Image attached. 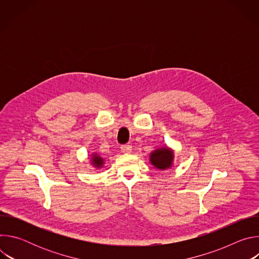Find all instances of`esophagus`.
<instances>
[{
  "label": "esophagus",
  "instance_id": "esophagus-1",
  "mask_svg": "<svg viewBox=\"0 0 259 259\" xmlns=\"http://www.w3.org/2000/svg\"><path fill=\"white\" fill-rule=\"evenodd\" d=\"M121 151L124 154H130L132 151V146L130 144H124L121 146Z\"/></svg>",
  "mask_w": 259,
  "mask_h": 259
}]
</instances>
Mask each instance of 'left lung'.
I'll return each instance as SVG.
<instances>
[{"mask_svg": "<svg viewBox=\"0 0 259 259\" xmlns=\"http://www.w3.org/2000/svg\"><path fill=\"white\" fill-rule=\"evenodd\" d=\"M150 163L160 171H166L173 167L174 151L168 145H163L150 154Z\"/></svg>", "mask_w": 259, "mask_h": 259, "instance_id": "1", "label": "left lung"}]
</instances>
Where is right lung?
<instances>
[{
	"label": "right lung",
	"mask_w": 259,
	"mask_h": 259,
	"mask_svg": "<svg viewBox=\"0 0 259 259\" xmlns=\"http://www.w3.org/2000/svg\"><path fill=\"white\" fill-rule=\"evenodd\" d=\"M90 157H91L90 158V164L92 165V167H94L95 169H101L103 167V165L105 163V160L101 156H99L96 152L92 153L90 155Z\"/></svg>",
	"instance_id": "obj_1"
}]
</instances>
